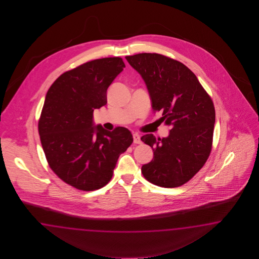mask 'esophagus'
Returning a JSON list of instances; mask_svg holds the SVG:
<instances>
[{
	"label": "esophagus",
	"mask_w": 259,
	"mask_h": 259,
	"mask_svg": "<svg viewBox=\"0 0 259 259\" xmlns=\"http://www.w3.org/2000/svg\"><path fill=\"white\" fill-rule=\"evenodd\" d=\"M134 143L136 144H141V136L139 134L135 133L133 134Z\"/></svg>",
	"instance_id": "1"
}]
</instances>
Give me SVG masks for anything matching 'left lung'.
Returning <instances> with one entry per match:
<instances>
[{"mask_svg": "<svg viewBox=\"0 0 259 259\" xmlns=\"http://www.w3.org/2000/svg\"><path fill=\"white\" fill-rule=\"evenodd\" d=\"M144 80L152 107L162 113L160 123L170 126L168 137H141L154 157L142 165L147 181L165 188L190 181L206 162L212 149L215 112L211 98L196 75L183 63L157 53L125 57Z\"/></svg>", "mask_w": 259, "mask_h": 259, "instance_id": "1", "label": "left lung"}]
</instances>
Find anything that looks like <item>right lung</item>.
Instances as JSON below:
<instances>
[{
    "label": "right lung",
    "mask_w": 259,
    "mask_h": 259,
    "mask_svg": "<svg viewBox=\"0 0 259 259\" xmlns=\"http://www.w3.org/2000/svg\"><path fill=\"white\" fill-rule=\"evenodd\" d=\"M125 64L121 58L83 63L56 79L47 91L39 134L47 162L64 182L94 191L112 179L120 154L133 142L124 127L96 125L93 112L107 103V89Z\"/></svg>",
    "instance_id": "1"
}]
</instances>
